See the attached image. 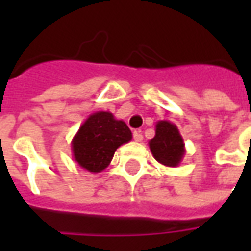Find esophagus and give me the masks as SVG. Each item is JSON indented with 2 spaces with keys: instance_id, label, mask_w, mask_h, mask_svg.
<instances>
[{
  "instance_id": "obj_1",
  "label": "esophagus",
  "mask_w": 251,
  "mask_h": 251,
  "mask_svg": "<svg viewBox=\"0 0 251 251\" xmlns=\"http://www.w3.org/2000/svg\"><path fill=\"white\" fill-rule=\"evenodd\" d=\"M133 138H134V141H137V142H141L142 140H144V137H142L141 131H137V130L133 133Z\"/></svg>"
}]
</instances>
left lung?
Returning a JSON list of instances; mask_svg holds the SVG:
<instances>
[{"mask_svg": "<svg viewBox=\"0 0 251 251\" xmlns=\"http://www.w3.org/2000/svg\"><path fill=\"white\" fill-rule=\"evenodd\" d=\"M153 157L165 167H179L185 154V144L177 126L169 121H158L156 134L149 141Z\"/></svg>", "mask_w": 251, "mask_h": 251, "instance_id": "8db88e82", "label": "left lung"}]
</instances>
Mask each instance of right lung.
Instances as JSON below:
<instances>
[{"mask_svg": "<svg viewBox=\"0 0 251 251\" xmlns=\"http://www.w3.org/2000/svg\"><path fill=\"white\" fill-rule=\"evenodd\" d=\"M131 140V131L110 111L88 115L71 141L75 163L88 172L98 174L109 167L115 151Z\"/></svg>", "mask_w": 251, "mask_h": 251, "instance_id": "1", "label": "right lung"}]
</instances>
